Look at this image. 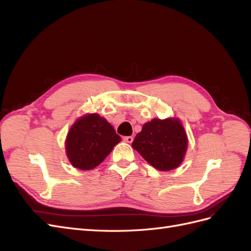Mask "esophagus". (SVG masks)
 I'll list each match as a JSON object with an SVG mask.
<instances>
[{
    "label": "esophagus",
    "mask_w": 251,
    "mask_h": 251,
    "mask_svg": "<svg viewBox=\"0 0 251 251\" xmlns=\"http://www.w3.org/2000/svg\"><path fill=\"white\" fill-rule=\"evenodd\" d=\"M124 140H125L126 142H127V143H132L133 140H134V138L132 137V136H126V137L124 138Z\"/></svg>",
    "instance_id": "esophagus-1"
}]
</instances>
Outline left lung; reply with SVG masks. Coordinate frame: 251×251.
Wrapping results in <instances>:
<instances>
[{
  "label": "left lung",
  "instance_id": "left-lung-1",
  "mask_svg": "<svg viewBox=\"0 0 251 251\" xmlns=\"http://www.w3.org/2000/svg\"><path fill=\"white\" fill-rule=\"evenodd\" d=\"M187 135L179 118H154L136 135L132 148L158 171L168 172L182 163L187 150Z\"/></svg>",
  "mask_w": 251,
  "mask_h": 251
}]
</instances>
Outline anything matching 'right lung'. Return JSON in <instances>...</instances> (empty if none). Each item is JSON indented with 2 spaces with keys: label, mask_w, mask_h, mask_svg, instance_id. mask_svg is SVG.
Masks as SVG:
<instances>
[{
  "label": "right lung",
  "mask_w": 251,
  "mask_h": 251,
  "mask_svg": "<svg viewBox=\"0 0 251 251\" xmlns=\"http://www.w3.org/2000/svg\"><path fill=\"white\" fill-rule=\"evenodd\" d=\"M120 141V136L107 119L96 113L86 114L68 132L66 154L74 168L90 171L100 165Z\"/></svg>",
  "instance_id": "add662e5"
}]
</instances>
